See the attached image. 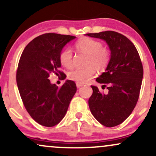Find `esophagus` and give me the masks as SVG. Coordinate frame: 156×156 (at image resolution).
I'll list each match as a JSON object with an SVG mask.
<instances>
[{
  "label": "esophagus",
  "instance_id": "obj_1",
  "mask_svg": "<svg viewBox=\"0 0 156 156\" xmlns=\"http://www.w3.org/2000/svg\"><path fill=\"white\" fill-rule=\"evenodd\" d=\"M82 86H83V84H82V83H78V82H77V83H76V87H77V88H80V87H82Z\"/></svg>",
  "mask_w": 156,
  "mask_h": 156
}]
</instances>
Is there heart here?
<instances>
[{"mask_svg": "<svg viewBox=\"0 0 156 156\" xmlns=\"http://www.w3.org/2000/svg\"><path fill=\"white\" fill-rule=\"evenodd\" d=\"M75 48L78 52L87 54L86 59L87 67L78 68L68 73V78L78 83H87L94 76L97 69L105 70L110 62V53L103 48V44L95 39L83 37L75 44ZM60 62L64 67L71 68L73 66V52L69 48H65L61 52Z\"/></svg>", "mask_w": 156, "mask_h": 156, "instance_id": "b5f03b06", "label": "heart"}]
</instances>
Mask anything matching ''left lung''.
Listing matches in <instances>:
<instances>
[{
	"label": "left lung",
	"instance_id": "1",
	"mask_svg": "<svg viewBox=\"0 0 156 156\" xmlns=\"http://www.w3.org/2000/svg\"><path fill=\"white\" fill-rule=\"evenodd\" d=\"M101 39L108 44L111 58L96 81L107 85L108 92L102 94L92 86L93 93L89 106L101 124L112 128L124 122L133 112L139 99L143 78V67L134 44L121 34L107 31L85 34Z\"/></svg>",
	"mask_w": 156,
	"mask_h": 156
}]
</instances>
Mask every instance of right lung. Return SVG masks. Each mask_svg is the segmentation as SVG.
Here are the masks:
<instances>
[{"label":"right lung","instance_id":"add662e5","mask_svg":"<svg viewBox=\"0 0 156 156\" xmlns=\"http://www.w3.org/2000/svg\"><path fill=\"white\" fill-rule=\"evenodd\" d=\"M76 38L53 33L40 35L27 44L20 58L16 76L20 94L27 112L41 125L59 123L76 92L73 80H66L59 88L48 79L51 73L64 74L58 71L60 53Z\"/></svg>","mask_w":156,"mask_h":156}]
</instances>
